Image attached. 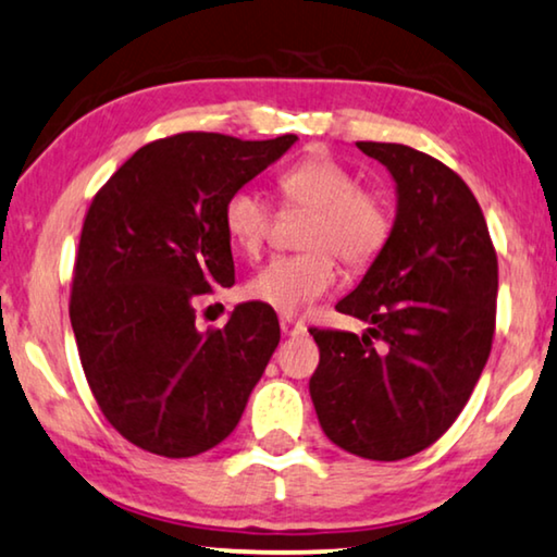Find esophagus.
Returning a JSON list of instances; mask_svg holds the SVG:
<instances>
[{
  "instance_id": "esophagus-1",
  "label": "esophagus",
  "mask_w": 557,
  "mask_h": 557,
  "mask_svg": "<svg viewBox=\"0 0 557 557\" xmlns=\"http://www.w3.org/2000/svg\"><path fill=\"white\" fill-rule=\"evenodd\" d=\"M280 327L285 335H300L305 333L302 320H295L293 315H280Z\"/></svg>"
}]
</instances>
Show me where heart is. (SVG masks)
I'll return each mask as SVG.
<instances>
[{
	"instance_id": "1",
	"label": "heart",
	"mask_w": 557,
	"mask_h": 557,
	"mask_svg": "<svg viewBox=\"0 0 557 557\" xmlns=\"http://www.w3.org/2000/svg\"><path fill=\"white\" fill-rule=\"evenodd\" d=\"M277 186L287 203L312 209L305 230L310 249L270 260L249 280L247 293L282 315H297L333 287L338 277L333 255L348 268H366L386 247L394 219L386 201L360 189L354 171L325 153L293 163L282 171ZM222 219L234 247L245 255H257L268 242L272 209L260 191L234 189Z\"/></svg>"
}]
</instances>
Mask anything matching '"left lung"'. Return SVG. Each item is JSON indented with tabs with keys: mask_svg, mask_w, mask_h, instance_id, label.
<instances>
[{
	"mask_svg": "<svg viewBox=\"0 0 557 557\" xmlns=\"http://www.w3.org/2000/svg\"><path fill=\"white\" fill-rule=\"evenodd\" d=\"M388 169L396 219L383 252L335 310L363 335H310L320 363L310 398L325 436L356 457L396 461L454 424L492 350L497 255L469 186L404 144H356Z\"/></svg>",
	"mask_w": 557,
	"mask_h": 557,
	"instance_id": "8db88e82",
	"label": "left lung"
}]
</instances>
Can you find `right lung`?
I'll use <instances>...</instances> for the list:
<instances>
[{
	"instance_id": "1",
	"label": "right lung",
	"mask_w": 557,
	"mask_h": 557,
	"mask_svg": "<svg viewBox=\"0 0 557 557\" xmlns=\"http://www.w3.org/2000/svg\"><path fill=\"white\" fill-rule=\"evenodd\" d=\"M295 140L178 133L138 148L92 199L70 323L100 411L140 449L184 459L224 442L275 354L270 305L242 302L201 333L194 300L234 285L226 197Z\"/></svg>"
}]
</instances>
